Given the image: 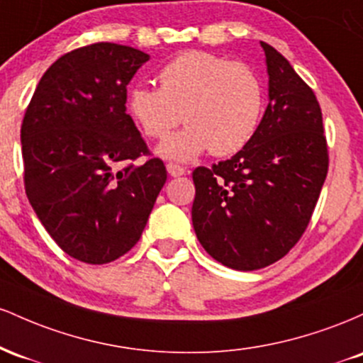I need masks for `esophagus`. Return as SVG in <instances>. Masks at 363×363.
<instances>
[{
  "label": "esophagus",
  "mask_w": 363,
  "mask_h": 363,
  "mask_svg": "<svg viewBox=\"0 0 363 363\" xmlns=\"http://www.w3.org/2000/svg\"><path fill=\"white\" fill-rule=\"evenodd\" d=\"M167 172H169V176H172V177H181L186 174V169L181 167V165H177V164H167Z\"/></svg>",
  "instance_id": "esophagus-1"
}]
</instances>
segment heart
<instances>
[{
	"instance_id": "heart-1",
	"label": "heart",
	"mask_w": 363,
	"mask_h": 363,
	"mask_svg": "<svg viewBox=\"0 0 363 363\" xmlns=\"http://www.w3.org/2000/svg\"><path fill=\"white\" fill-rule=\"evenodd\" d=\"M158 86L128 90L129 118L145 136L162 140L158 155L187 162L210 150L215 157L240 152L256 135L264 111V89L254 69L205 51H186L158 73Z\"/></svg>"
}]
</instances>
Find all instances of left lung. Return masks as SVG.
<instances>
[{
	"instance_id": "left-lung-1",
	"label": "left lung",
	"mask_w": 363,
	"mask_h": 363,
	"mask_svg": "<svg viewBox=\"0 0 363 363\" xmlns=\"http://www.w3.org/2000/svg\"><path fill=\"white\" fill-rule=\"evenodd\" d=\"M269 104L254 138L228 160L193 172V227L213 259L254 272L298 242L328 174L323 112L314 91L261 43Z\"/></svg>"
}]
</instances>
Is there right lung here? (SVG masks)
I'll return each mask as SVG.
<instances>
[{"mask_svg":"<svg viewBox=\"0 0 363 363\" xmlns=\"http://www.w3.org/2000/svg\"><path fill=\"white\" fill-rule=\"evenodd\" d=\"M148 60L112 43L74 49L49 66L25 111V193L54 242L89 264L138 242L167 181L160 158L133 164L150 152L126 114V86Z\"/></svg>","mask_w":363,"mask_h":363,"instance_id":"obj_1","label":"right lung"}]
</instances>
